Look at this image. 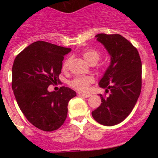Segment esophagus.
Listing matches in <instances>:
<instances>
[{"label": "esophagus", "mask_w": 158, "mask_h": 158, "mask_svg": "<svg viewBox=\"0 0 158 158\" xmlns=\"http://www.w3.org/2000/svg\"><path fill=\"white\" fill-rule=\"evenodd\" d=\"M79 95H81L82 97H83V98H89V97L91 96L90 94H84V93H80Z\"/></svg>", "instance_id": "esophagus-1"}]
</instances>
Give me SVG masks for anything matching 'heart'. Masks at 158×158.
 I'll use <instances>...</instances> for the list:
<instances>
[{"label":"heart","mask_w":158,"mask_h":158,"mask_svg":"<svg viewBox=\"0 0 158 158\" xmlns=\"http://www.w3.org/2000/svg\"><path fill=\"white\" fill-rule=\"evenodd\" d=\"M82 55L83 58L91 64H95L101 58V53L98 49L95 48H85L82 51ZM70 58H66L63 63V70H66L69 66ZM94 82V78L91 76H76L70 82V85L73 88L81 91L86 92L89 90V87Z\"/></svg>","instance_id":"1"}]
</instances>
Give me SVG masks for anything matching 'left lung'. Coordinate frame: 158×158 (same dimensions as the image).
Wrapping results in <instances>:
<instances>
[{"mask_svg": "<svg viewBox=\"0 0 158 158\" xmlns=\"http://www.w3.org/2000/svg\"><path fill=\"white\" fill-rule=\"evenodd\" d=\"M95 36L111 56V64L99 82V86L110 93L109 97L100 95L101 105L92 114L101 125L113 126L128 117L138 101L142 64L138 49L122 35L99 33Z\"/></svg>", "mask_w": 158, "mask_h": 158, "instance_id": "obj_1", "label": "left lung"}]
</instances>
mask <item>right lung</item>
<instances>
[{"label":"right lung","instance_id":"add662e5","mask_svg":"<svg viewBox=\"0 0 158 158\" xmlns=\"http://www.w3.org/2000/svg\"><path fill=\"white\" fill-rule=\"evenodd\" d=\"M70 48L45 41H36L22 50L12 67V89L20 110L36 128L44 131L57 130L67 117L68 103L76 95L62 86L58 92L48 87L60 82L64 56Z\"/></svg>","mask_w":158,"mask_h":158}]
</instances>
